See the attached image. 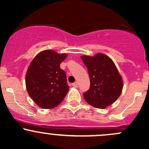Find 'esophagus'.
I'll list each match as a JSON object with an SVG mask.
<instances>
[{
    "label": "esophagus",
    "instance_id": "34e87169",
    "mask_svg": "<svg viewBox=\"0 0 149 149\" xmlns=\"http://www.w3.org/2000/svg\"><path fill=\"white\" fill-rule=\"evenodd\" d=\"M72 86H74V87H78V83L77 82H75V83H73V84H72Z\"/></svg>",
    "mask_w": 149,
    "mask_h": 149
}]
</instances>
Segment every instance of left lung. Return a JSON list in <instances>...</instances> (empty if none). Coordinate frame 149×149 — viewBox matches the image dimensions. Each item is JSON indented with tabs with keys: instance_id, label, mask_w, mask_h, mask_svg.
I'll use <instances>...</instances> for the list:
<instances>
[{
	"instance_id": "left-lung-1",
	"label": "left lung",
	"mask_w": 149,
	"mask_h": 149,
	"mask_svg": "<svg viewBox=\"0 0 149 149\" xmlns=\"http://www.w3.org/2000/svg\"><path fill=\"white\" fill-rule=\"evenodd\" d=\"M81 58L90 78V88L84 93L86 102L100 109L115 102L120 96L123 82L112 59L102 53L94 56L82 55Z\"/></svg>"
}]
</instances>
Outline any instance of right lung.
Segmentation results:
<instances>
[{"mask_svg": "<svg viewBox=\"0 0 149 149\" xmlns=\"http://www.w3.org/2000/svg\"><path fill=\"white\" fill-rule=\"evenodd\" d=\"M66 58V54L46 49L37 54L29 66L26 90L33 101L43 109L57 107L67 94L69 86L65 72L60 67Z\"/></svg>", "mask_w": 149, "mask_h": 149, "instance_id": "add662e5", "label": "right lung"}]
</instances>
